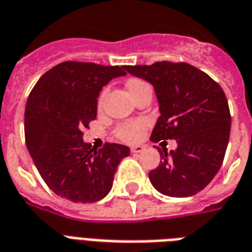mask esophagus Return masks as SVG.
Here are the masks:
<instances>
[{"mask_svg":"<svg viewBox=\"0 0 252 252\" xmlns=\"http://www.w3.org/2000/svg\"><path fill=\"white\" fill-rule=\"evenodd\" d=\"M130 150H131V153L139 154V153H142V151H143L144 147H143V146H132V147L130 148Z\"/></svg>","mask_w":252,"mask_h":252,"instance_id":"obj_1","label":"esophagus"}]
</instances>
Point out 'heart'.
I'll return each instance as SVG.
<instances>
[{"label":"heart","instance_id":"heart-1","mask_svg":"<svg viewBox=\"0 0 252 252\" xmlns=\"http://www.w3.org/2000/svg\"><path fill=\"white\" fill-rule=\"evenodd\" d=\"M146 85H148V84L140 79H130L127 81V89L128 92L131 93L132 97H134L142 88L146 87ZM104 93L105 91L101 93V95H99V105L102 102ZM146 126H147V124H146V121L143 120L125 122V124H121L120 126L116 128V136L118 139L124 140V142H127V143H135V142H138V140L142 138L144 130H146Z\"/></svg>","mask_w":252,"mask_h":252}]
</instances>
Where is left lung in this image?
I'll list each match as a JSON object with an SVG mask.
<instances>
[{
    "label": "left lung",
    "instance_id": "8db88e82",
    "mask_svg": "<svg viewBox=\"0 0 252 252\" xmlns=\"http://www.w3.org/2000/svg\"><path fill=\"white\" fill-rule=\"evenodd\" d=\"M126 71L153 84L157 93L160 117L151 140L177 143L169 154L160 151V164L148 173L151 184L165 196L196 194L213 180L225 158L231 126L225 92L183 62L126 65Z\"/></svg>",
    "mask_w": 252,
    "mask_h": 252
}]
</instances>
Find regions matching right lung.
Returning a JSON list of instances; mask_svg holds the SVG:
<instances>
[{"label": "right lung", "mask_w": 252, "mask_h": 252, "mask_svg": "<svg viewBox=\"0 0 252 252\" xmlns=\"http://www.w3.org/2000/svg\"><path fill=\"white\" fill-rule=\"evenodd\" d=\"M126 75V65L63 62L38 80L27 98L25 139L48 188L72 202H95L112 189L117 167L130 148L105 143L95 150L83 128L97 117L104 85Z\"/></svg>", "instance_id": "1"}]
</instances>
